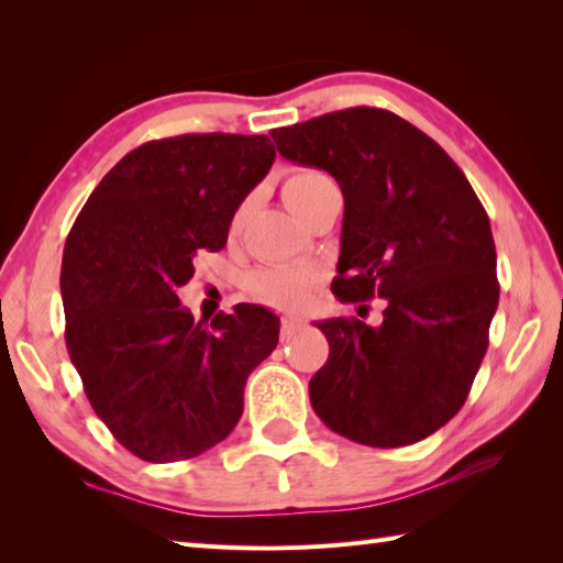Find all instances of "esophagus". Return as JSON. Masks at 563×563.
<instances>
[{
    "label": "esophagus",
    "instance_id": "1",
    "mask_svg": "<svg viewBox=\"0 0 563 563\" xmlns=\"http://www.w3.org/2000/svg\"><path fill=\"white\" fill-rule=\"evenodd\" d=\"M306 328V320L301 316H284L282 318V340L289 342L291 336Z\"/></svg>",
    "mask_w": 563,
    "mask_h": 563
}]
</instances>
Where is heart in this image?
Returning <instances> with one entry per match:
<instances>
[{"label": "heart", "instance_id": "obj_1", "mask_svg": "<svg viewBox=\"0 0 563 563\" xmlns=\"http://www.w3.org/2000/svg\"><path fill=\"white\" fill-rule=\"evenodd\" d=\"M332 185V180L324 176V173L316 168H296L286 176L282 185V197L286 207H289L298 217L306 209V205L313 199L322 187ZM247 205L239 207L233 217V231L241 229L245 219ZM253 286L260 298H265L267 303L279 306V308H298L303 306L316 289V274L310 269L301 267H286V265H274L255 274Z\"/></svg>", "mask_w": 563, "mask_h": 563}]
</instances>
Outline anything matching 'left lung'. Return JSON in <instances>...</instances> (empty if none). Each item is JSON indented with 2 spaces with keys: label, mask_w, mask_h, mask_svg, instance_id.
I'll list each match as a JSON object with an SVG mask.
<instances>
[{
  "label": "left lung",
  "mask_w": 563,
  "mask_h": 563,
  "mask_svg": "<svg viewBox=\"0 0 563 563\" xmlns=\"http://www.w3.org/2000/svg\"><path fill=\"white\" fill-rule=\"evenodd\" d=\"M272 140L284 158L342 187L332 294L344 303L385 298L378 328L316 322L330 356L310 378V405L361 445L427 439L465 405L489 346L498 306L489 217L455 161L390 110L328 112Z\"/></svg>",
  "instance_id": "1"
}]
</instances>
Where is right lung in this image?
Segmentation results:
<instances>
[{"label":"right lung","mask_w":563,"mask_h":563,"mask_svg":"<svg viewBox=\"0 0 563 563\" xmlns=\"http://www.w3.org/2000/svg\"><path fill=\"white\" fill-rule=\"evenodd\" d=\"M277 152L267 134H183L124 156L86 199L62 255L65 340L86 397L146 462L202 455L243 415L247 376L279 342V318L239 303L211 328L178 289L217 253Z\"/></svg>","instance_id":"add662e5"}]
</instances>
